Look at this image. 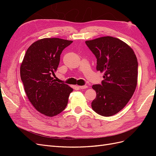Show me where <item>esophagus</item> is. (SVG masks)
<instances>
[{
  "instance_id": "34e87169",
  "label": "esophagus",
  "mask_w": 156,
  "mask_h": 156,
  "mask_svg": "<svg viewBox=\"0 0 156 156\" xmlns=\"http://www.w3.org/2000/svg\"><path fill=\"white\" fill-rule=\"evenodd\" d=\"M79 88L80 89H82V90H83V89H86V88H88V86H87V85L80 86V87H79Z\"/></svg>"
}]
</instances>
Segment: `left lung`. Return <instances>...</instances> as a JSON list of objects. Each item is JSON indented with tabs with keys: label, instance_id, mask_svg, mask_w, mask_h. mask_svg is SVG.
Returning <instances> with one entry per match:
<instances>
[{
	"label": "left lung",
	"instance_id": "8db88e82",
	"mask_svg": "<svg viewBox=\"0 0 156 156\" xmlns=\"http://www.w3.org/2000/svg\"><path fill=\"white\" fill-rule=\"evenodd\" d=\"M85 43L97 59L96 70L104 73L101 83L92 86L97 94L92 102V109L103 116L116 115L135 90L137 59L128 45L114 37H101Z\"/></svg>",
	"mask_w": 156,
	"mask_h": 156
}]
</instances>
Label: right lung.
Returning <instances> with one entry per match:
<instances>
[{"mask_svg":"<svg viewBox=\"0 0 156 156\" xmlns=\"http://www.w3.org/2000/svg\"><path fill=\"white\" fill-rule=\"evenodd\" d=\"M72 41L44 38L28 48L20 68L25 91L36 109L48 116H54L67 106L73 88L55 82L52 75L57 69L62 51Z\"/></svg>","mask_w":156,"mask_h":156,"instance_id":"right-lung-1","label":"right lung"}]
</instances>
